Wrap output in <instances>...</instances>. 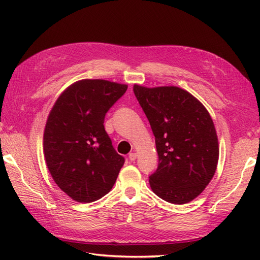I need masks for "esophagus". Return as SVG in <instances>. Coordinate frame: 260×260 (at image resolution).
<instances>
[{
    "label": "esophagus",
    "mask_w": 260,
    "mask_h": 260,
    "mask_svg": "<svg viewBox=\"0 0 260 260\" xmlns=\"http://www.w3.org/2000/svg\"><path fill=\"white\" fill-rule=\"evenodd\" d=\"M136 157H137V154L136 153H129V155H128L129 161H135Z\"/></svg>",
    "instance_id": "obj_1"
}]
</instances>
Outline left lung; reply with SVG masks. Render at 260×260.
<instances>
[{"instance_id":"obj_1","label":"left lung","mask_w":260,"mask_h":260,"mask_svg":"<svg viewBox=\"0 0 260 260\" xmlns=\"http://www.w3.org/2000/svg\"><path fill=\"white\" fill-rule=\"evenodd\" d=\"M133 91L155 136L158 164L150 175L151 189L170 203L192 201L217 169L218 137L211 116L179 87L135 85Z\"/></svg>"}]
</instances>
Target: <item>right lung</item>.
<instances>
[{"label": "right lung", "mask_w": 260, "mask_h": 260, "mask_svg": "<svg viewBox=\"0 0 260 260\" xmlns=\"http://www.w3.org/2000/svg\"><path fill=\"white\" fill-rule=\"evenodd\" d=\"M126 85L85 79L66 89L46 124L43 151L52 179L78 202H92L112 190L125 158L105 131V116Z\"/></svg>", "instance_id": "add662e5"}]
</instances>
